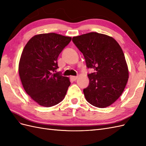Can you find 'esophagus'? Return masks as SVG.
Returning <instances> with one entry per match:
<instances>
[{"mask_svg":"<svg viewBox=\"0 0 146 146\" xmlns=\"http://www.w3.org/2000/svg\"><path fill=\"white\" fill-rule=\"evenodd\" d=\"M77 78H78L77 76H70V79L73 81H76Z\"/></svg>","mask_w":146,"mask_h":146,"instance_id":"1","label":"esophagus"}]
</instances>
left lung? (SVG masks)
Returning <instances> with one entry per match:
<instances>
[{"mask_svg": "<svg viewBox=\"0 0 146 146\" xmlns=\"http://www.w3.org/2000/svg\"><path fill=\"white\" fill-rule=\"evenodd\" d=\"M74 44L85 59L88 86L83 90L86 100L92 105L105 108L121 96L129 78L125 56L117 42L108 35L91 32L72 38Z\"/></svg>", "mask_w": 146, "mask_h": 146, "instance_id": "obj_1", "label": "left lung"}]
</instances>
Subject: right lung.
Masks as SVG:
<instances>
[{"mask_svg":"<svg viewBox=\"0 0 146 146\" xmlns=\"http://www.w3.org/2000/svg\"><path fill=\"white\" fill-rule=\"evenodd\" d=\"M71 39L55 33L39 34L24 48L19 64L21 80L27 94L42 107L62 101L70 85L68 77L55 72L58 57Z\"/></svg>","mask_w":146,"mask_h":146,"instance_id":"obj_1","label":"right lung"}]
</instances>
